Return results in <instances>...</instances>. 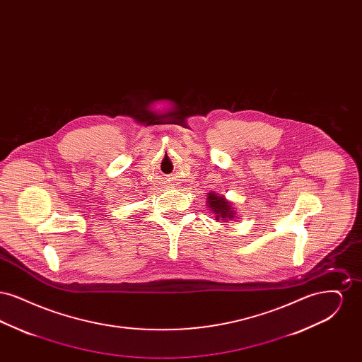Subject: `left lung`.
<instances>
[{
	"mask_svg": "<svg viewBox=\"0 0 362 362\" xmlns=\"http://www.w3.org/2000/svg\"><path fill=\"white\" fill-rule=\"evenodd\" d=\"M207 205L216 213V218L224 221L226 218H233L235 211L232 210V207L229 205L228 201H225L223 197H220L218 194H209L207 198Z\"/></svg>",
	"mask_w": 362,
	"mask_h": 362,
	"instance_id": "obj_1",
	"label": "left lung"
}]
</instances>
